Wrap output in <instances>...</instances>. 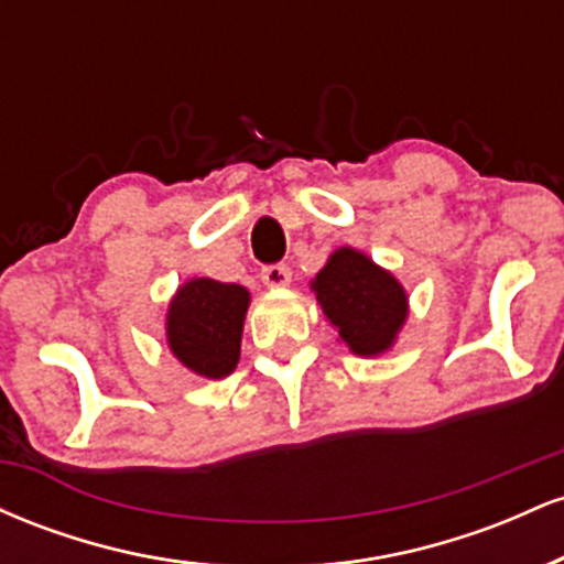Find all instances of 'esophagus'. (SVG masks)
Returning a JSON list of instances; mask_svg holds the SVG:
<instances>
[{
	"mask_svg": "<svg viewBox=\"0 0 564 564\" xmlns=\"http://www.w3.org/2000/svg\"><path fill=\"white\" fill-rule=\"evenodd\" d=\"M260 278L268 289H286L291 283V270L286 264H270V268H262Z\"/></svg>",
	"mask_w": 564,
	"mask_h": 564,
	"instance_id": "esophagus-1",
	"label": "esophagus"
}]
</instances>
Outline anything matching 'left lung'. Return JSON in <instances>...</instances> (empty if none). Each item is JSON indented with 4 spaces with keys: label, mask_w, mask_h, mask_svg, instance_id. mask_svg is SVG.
<instances>
[{
    "label": "left lung",
    "mask_w": 564,
    "mask_h": 564,
    "mask_svg": "<svg viewBox=\"0 0 564 564\" xmlns=\"http://www.w3.org/2000/svg\"><path fill=\"white\" fill-rule=\"evenodd\" d=\"M323 318L358 358L390 352L408 321V291L366 251L339 246L310 281Z\"/></svg>",
    "instance_id": "1"
}]
</instances>
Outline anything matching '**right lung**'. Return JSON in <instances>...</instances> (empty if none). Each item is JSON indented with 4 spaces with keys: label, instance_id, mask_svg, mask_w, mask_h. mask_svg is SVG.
<instances>
[{
    "label": "right lung",
    "instance_id": "add662e5",
    "mask_svg": "<svg viewBox=\"0 0 564 564\" xmlns=\"http://www.w3.org/2000/svg\"><path fill=\"white\" fill-rule=\"evenodd\" d=\"M251 294L238 283L191 278L166 307V347L200 379H225L241 358V336Z\"/></svg>",
    "mask_w": 564,
    "mask_h": 564
}]
</instances>
